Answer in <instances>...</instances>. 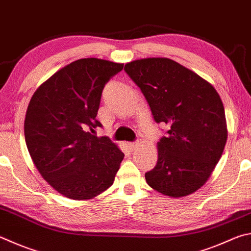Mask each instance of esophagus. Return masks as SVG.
I'll return each mask as SVG.
<instances>
[{"instance_id":"esophagus-1","label":"esophagus","mask_w":251,"mask_h":251,"mask_svg":"<svg viewBox=\"0 0 251 251\" xmlns=\"http://www.w3.org/2000/svg\"><path fill=\"white\" fill-rule=\"evenodd\" d=\"M138 144L137 143H128L127 144V147H128L130 150H135L136 148H137Z\"/></svg>"}]
</instances>
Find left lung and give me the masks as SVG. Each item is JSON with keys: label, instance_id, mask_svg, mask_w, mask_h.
Returning a JSON list of instances; mask_svg holds the SVG:
<instances>
[{"label": "left lung", "instance_id": "8db88e82", "mask_svg": "<svg viewBox=\"0 0 251 251\" xmlns=\"http://www.w3.org/2000/svg\"><path fill=\"white\" fill-rule=\"evenodd\" d=\"M157 123L169 126L158 141V160L145 175L150 188L183 198L202 188L220 161L227 140L222 99L194 71L169 58H144L125 65Z\"/></svg>", "mask_w": 251, "mask_h": 251}]
</instances>
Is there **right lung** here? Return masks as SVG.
<instances>
[{
  "label": "right lung",
  "instance_id": "obj_1",
  "mask_svg": "<svg viewBox=\"0 0 251 251\" xmlns=\"http://www.w3.org/2000/svg\"><path fill=\"white\" fill-rule=\"evenodd\" d=\"M124 63L79 59L39 85L26 111L24 134L35 167L68 199L91 200L113 184L124 153L93 133L106 82Z\"/></svg>",
  "mask_w": 251,
  "mask_h": 251
}]
</instances>
